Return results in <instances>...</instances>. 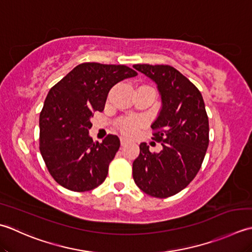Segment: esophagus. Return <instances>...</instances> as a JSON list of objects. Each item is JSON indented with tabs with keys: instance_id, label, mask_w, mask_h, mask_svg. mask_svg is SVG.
<instances>
[{
	"instance_id": "obj_1",
	"label": "esophagus",
	"mask_w": 252,
	"mask_h": 252,
	"mask_svg": "<svg viewBox=\"0 0 252 252\" xmlns=\"http://www.w3.org/2000/svg\"><path fill=\"white\" fill-rule=\"evenodd\" d=\"M120 140H121V145H122V146H126L127 143L130 142V140L128 139V138L124 137V136H121V137H120Z\"/></svg>"
}]
</instances>
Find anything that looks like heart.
Returning a JSON list of instances; mask_svg holds the SVG:
<instances>
[{
  "label": "heart",
  "instance_id": "1",
  "mask_svg": "<svg viewBox=\"0 0 252 252\" xmlns=\"http://www.w3.org/2000/svg\"><path fill=\"white\" fill-rule=\"evenodd\" d=\"M138 125H139V123L137 121L124 120L121 122L120 127H121V130L124 133H127V135H133L137 130Z\"/></svg>",
  "mask_w": 252,
  "mask_h": 252
}]
</instances>
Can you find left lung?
Segmentation results:
<instances>
[{"label":"left lung","instance_id":"8db88e82","mask_svg":"<svg viewBox=\"0 0 252 252\" xmlns=\"http://www.w3.org/2000/svg\"><path fill=\"white\" fill-rule=\"evenodd\" d=\"M133 68L155 81L161 110L151 128L162 150L152 153L146 142L132 163V177L143 192L167 198L196 177L209 146V120L201 92L169 65L137 64Z\"/></svg>","mask_w":252,"mask_h":252}]
</instances>
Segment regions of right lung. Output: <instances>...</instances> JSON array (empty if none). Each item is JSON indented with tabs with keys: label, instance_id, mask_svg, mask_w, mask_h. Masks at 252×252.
Returning a JSON list of instances; mask_svg holds the SVG:
<instances>
[{
	"label": "right lung",
	"instance_id": "add662e5",
	"mask_svg": "<svg viewBox=\"0 0 252 252\" xmlns=\"http://www.w3.org/2000/svg\"><path fill=\"white\" fill-rule=\"evenodd\" d=\"M135 76L125 65L83 63L51 88L40 113V152L61 186L83 192L104 182L121 142L115 135L94 142L91 117L104 110L113 86Z\"/></svg>",
	"mask_w": 252,
	"mask_h": 252
}]
</instances>
